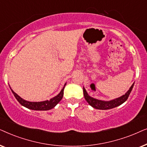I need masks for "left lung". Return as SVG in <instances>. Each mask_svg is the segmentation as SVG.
Here are the masks:
<instances>
[{
  "label": "left lung",
  "instance_id": "left-lung-1",
  "mask_svg": "<svg viewBox=\"0 0 147 147\" xmlns=\"http://www.w3.org/2000/svg\"><path fill=\"white\" fill-rule=\"evenodd\" d=\"M134 84V82L132 84V85L130 86L129 90L126 92L125 94L120 96L119 98H115V99L109 100V101H104V100H101L96 99V98H92L91 96L88 95V92L84 87H83V92H84V98L88 104L92 107L96 108V109L98 110H109L112 109V108H116L117 106L121 105L124 102L126 101L128 99V96H129L130 92H131L132 88H133Z\"/></svg>",
  "mask_w": 147,
  "mask_h": 147
}]
</instances>
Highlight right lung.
<instances>
[{
    "instance_id": "right-lung-1",
    "label": "right lung",
    "mask_w": 147,
    "mask_h": 147,
    "mask_svg": "<svg viewBox=\"0 0 147 147\" xmlns=\"http://www.w3.org/2000/svg\"><path fill=\"white\" fill-rule=\"evenodd\" d=\"M66 83L64 84L63 88H62L61 92L55 96V97L52 98L49 100H45V101L42 102H29L27 100H25L23 98L20 97V96L15 93L13 90L11 88L12 92H13V95L15 96L16 99L17 101L21 104L22 106H25V108H29V109L33 110H49L53 108L59 102L61 101L63 96V90L65 88Z\"/></svg>"
}]
</instances>
